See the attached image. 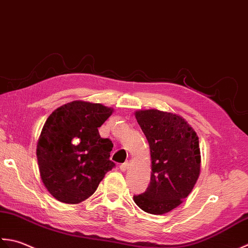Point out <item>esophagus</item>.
<instances>
[{
    "label": "esophagus",
    "instance_id": "obj_1",
    "mask_svg": "<svg viewBox=\"0 0 248 248\" xmlns=\"http://www.w3.org/2000/svg\"><path fill=\"white\" fill-rule=\"evenodd\" d=\"M128 166H129V163H128V161H125V163H123V164H121V165H120V169L122 170V171H125L126 169L128 168Z\"/></svg>",
    "mask_w": 248,
    "mask_h": 248
}]
</instances>
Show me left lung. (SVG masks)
<instances>
[{
	"label": "left lung",
	"mask_w": 248,
	"mask_h": 248,
	"mask_svg": "<svg viewBox=\"0 0 248 248\" xmlns=\"http://www.w3.org/2000/svg\"><path fill=\"white\" fill-rule=\"evenodd\" d=\"M136 119L150 145L152 172L148 188L134 196V201L146 213H168L190 194L199 178V138L178 114L140 110Z\"/></svg>",
	"instance_id": "1"
}]
</instances>
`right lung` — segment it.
<instances>
[{"label": "right lung", "instance_id": "add662e5", "mask_svg": "<svg viewBox=\"0 0 248 248\" xmlns=\"http://www.w3.org/2000/svg\"><path fill=\"white\" fill-rule=\"evenodd\" d=\"M112 108L75 100L54 110L40 133L36 155L44 185L55 199L79 203L92 196L105 174L113 143L98 133Z\"/></svg>", "mask_w": 248, "mask_h": 248}]
</instances>
